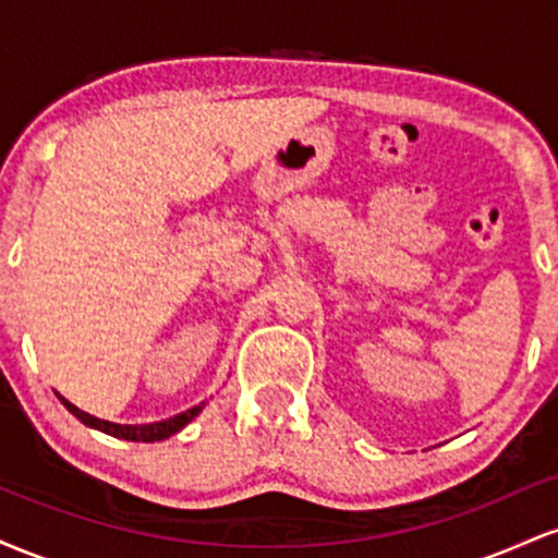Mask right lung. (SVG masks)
<instances>
[{"instance_id":"1","label":"right lung","mask_w":558,"mask_h":558,"mask_svg":"<svg viewBox=\"0 0 558 558\" xmlns=\"http://www.w3.org/2000/svg\"><path fill=\"white\" fill-rule=\"evenodd\" d=\"M62 403L68 407V412H73L75 417H78L83 425L88 427H96V430L107 433V435H114V438H123V440H144V444H151V440H165L170 438V435H175L181 427L189 425L191 420L196 417L198 412H202L204 403H198V407L189 409V412L183 414H175V417L165 420V422H155V425H114V422H107V420H96L92 414L81 412L78 407H73V403L62 399Z\"/></svg>"}]
</instances>
